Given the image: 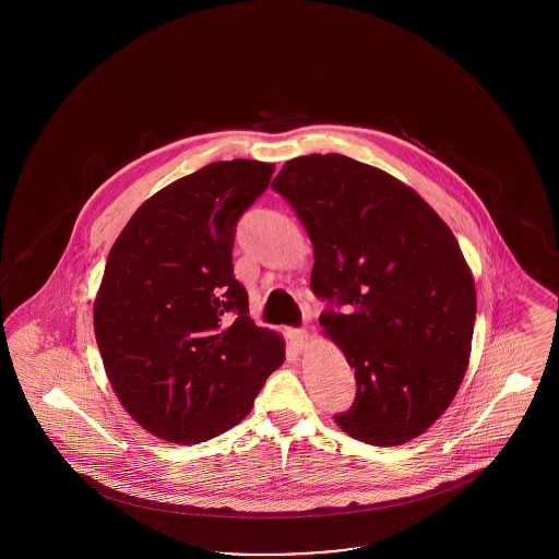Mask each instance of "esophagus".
Listing matches in <instances>:
<instances>
[{
    "label": "esophagus",
    "mask_w": 559,
    "mask_h": 559,
    "mask_svg": "<svg viewBox=\"0 0 559 559\" xmlns=\"http://www.w3.org/2000/svg\"><path fill=\"white\" fill-rule=\"evenodd\" d=\"M308 340H310V335L304 329H292L289 331V342H292L295 352H304L308 347Z\"/></svg>",
    "instance_id": "esophagus-1"
}]
</instances>
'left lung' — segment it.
<instances>
[{
  "label": "left lung",
  "instance_id": "8db88e82",
  "mask_svg": "<svg viewBox=\"0 0 559 559\" xmlns=\"http://www.w3.org/2000/svg\"><path fill=\"white\" fill-rule=\"evenodd\" d=\"M272 188L312 240V292L356 377L337 426L374 447L421 436L465 377L476 283L444 219L394 176L337 153L287 160Z\"/></svg>",
  "mask_w": 559,
  "mask_h": 559
}]
</instances>
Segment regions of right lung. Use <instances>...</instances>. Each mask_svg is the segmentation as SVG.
<instances>
[{"label": "right lung", "mask_w": 559, "mask_h": 559, "mask_svg": "<svg viewBox=\"0 0 559 559\" xmlns=\"http://www.w3.org/2000/svg\"><path fill=\"white\" fill-rule=\"evenodd\" d=\"M272 171L210 163L144 201L108 253L94 301L105 371L133 421L165 442L240 424L285 360L283 337L249 319L233 270L235 226Z\"/></svg>", "instance_id": "obj_1"}]
</instances>
